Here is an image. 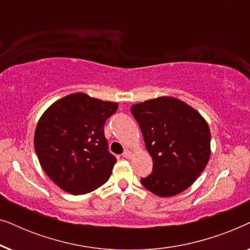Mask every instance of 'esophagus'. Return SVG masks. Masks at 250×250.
<instances>
[{
  "label": "esophagus",
  "mask_w": 250,
  "mask_h": 250,
  "mask_svg": "<svg viewBox=\"0 0 250 250\" xmlns=\"http://www.w3.org/2000/svg\"><path fill=\"white\" fill-rule=\"evenodd\" d=\"M123 157H124V158H126V159H129L132 157V152L129 151V150H125V152L123 153Z\"/></svg>",
  "instance_id": "1"
}]
</instances>
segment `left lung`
<instances>
[{
	"label": "left lung",
	"mask_w": 250,
	"mask_h": 250,
	"mask_svg": "<svg viewBox=\"0 0 250 250\" xmlns=\"http://www.w3.org/2000/svg\"><path fill=\"white\" fill-rule=\"evenodd\" d=\"M131 112L152 157V173L142 186L159 197L188 189L206 167L210 131L205 118L186 102L160 97L133 104Z\"/></svg>",
	"instance_id": "left-lung-1"
}]
</instances>
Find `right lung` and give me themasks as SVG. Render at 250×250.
<instances>
[{
	"instance_id": "right-lung-1",
	"label": "right lung",
	"mask_w": 250,
	"mask_h": 250,
	"mask_svg": "<svg viewBox=\"0 0 250 250\" xmlns=\"http://www.w3.org/2000/svg\"><path fill=\"white\" fill-rule=\"evenodd\" d=\"M118 104L73 93L50 105L37 123L34 146L46 175L66 192L84 194L109 180L116 157L104 125Z\"/></svg>"
}]
</instances>
